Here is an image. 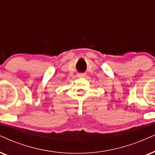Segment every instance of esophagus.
I'll return each instance as SVG.
<instances>
[{"label":"esophagus","mask_w":155,"mask_h":155,"mask_svg":"<svg viewBox=\"0 0 155 155\" xmlns=\"http://www.w3.org/2000/svg\"><path fill=\"white\" fill-rule=\"evenodd\" d=\"M77 76H78V77H84V76H85V74L79 73L77 74Z\"/></svg>","instance_id":"esophagus-1"}]
</instances>
